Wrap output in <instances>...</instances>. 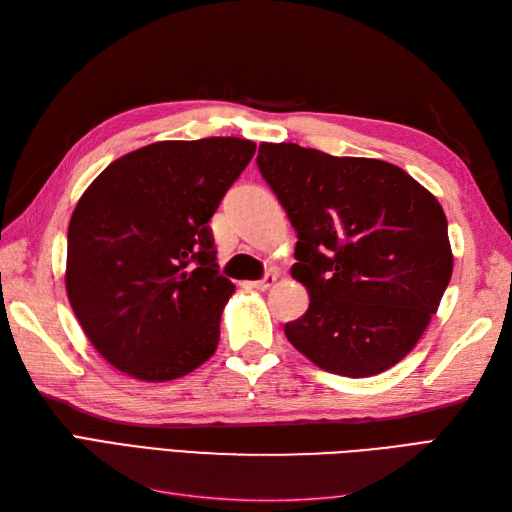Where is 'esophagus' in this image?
<instances>
[{"label": "esophagus", "mask_w": 512, "mask_h": 512, "mask_svg": "<svg viewBox=\"0 0 512 512\" xmlns=\"http://www.w3.org/2000/svg\"><path fill=\"white\" fill-rule=\"evenodd\" d=\"M275 280H277V275H275V273H267L265 277H262V280H258V282H250L247 286H250V288H256V290H267V288H271V286L275 284Z\"/></svg>", "instance_id": "34e87169"}]
</instances>
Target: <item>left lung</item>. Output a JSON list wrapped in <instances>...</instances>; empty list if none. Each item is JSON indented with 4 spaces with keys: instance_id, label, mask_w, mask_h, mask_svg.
Segmentation results:
<instances>
[{
    "instance_id": "8db88e82",
    "label": "left lung",
    "mask_w": 512,
    "mask_h": 512,
    "mask_svg": "<svg viewBox=\"0 0 512 512\" xmlns=\"http://www.w3.org/2000/svg\"><path fill=\"white\" fill-rule=\"evenodd\" d=\"M258 170L297 232L307 312L288 342L331 374L369 378L416 346L451 282L446 215L404 168L262 143Z\"/></svg>"
}]
</instances>
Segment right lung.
I'll return each instance as SVG.
<instances>
[{"mask_svg": "<svg viewBox=\"0 0 512 512\" xmlns=\"http://www.w3.org/2000/svg\"><path fill=\"white\" fill-rule=\"evenodd\" d=\"M235 136L164 141L108 164L68 228V299L89 342L138 380H175L218 348L235 290L209 220L254 158Z\"/></svg>", "mask_w": 512, "mask_h": 512, "instance_id": "obj_1", "label": "right lung"}]
</instances>
